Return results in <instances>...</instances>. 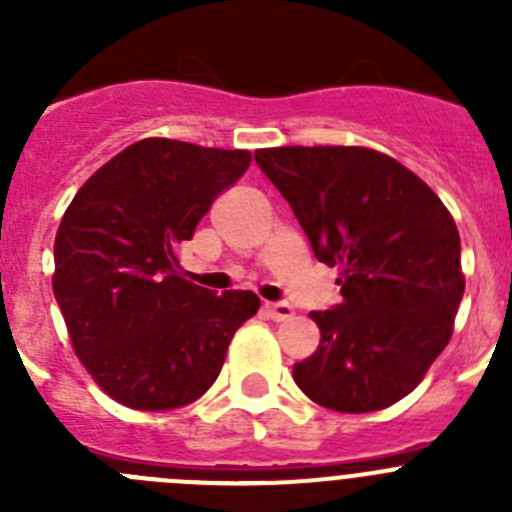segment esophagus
<instances>
[{
	"label": "esophagus",
	"instance_id": "obj_1",
	"mask_svg": "<svg viewBox=\"0 0 512 512\" xmlns=\"http://www.w3.org/2000/svg\"><path fill=\"white\" fill-rule=\"evenodd\" d=\"M266 310H269V315L277 320V323H284V320H289L292 315H295V310H292V305H289V302H269V305H266Z\"/></svg>",
	"mask_w": 512,
	"mask_h": 512
}]
</instances>
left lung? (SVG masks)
Returning <instances> with one entry per match:
<instances>
[{"label":"left lung","instance_id":"obj_1","mask_svg":"<svg viewBox=\"0 0 512 512\" xmlns=\"http://www.w3.org/2000/svg\"><path fill=\"white\" fill-rule=\"evenodd\" d=\"M318 261L338 266L341 305L310 312L318 351L292 369L323 408L372 413L423 382L464 295L454 217L428 184L361 146L259 148Z\"/></svg>","mask_w":512,"mask_h":512}]
</instances>
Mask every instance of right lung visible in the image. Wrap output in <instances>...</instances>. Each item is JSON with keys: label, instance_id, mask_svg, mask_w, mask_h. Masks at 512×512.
Returning <instances> with one entry per match:
<instances>
[{"label": "right lung", "instance_id": "obj_1", "mask_svg": "<svg viewBox=\"0 0 512 512\" xmlns=\"http://www.w3.org/2000/svg\"><path fill=\"white\" fill-rule=\"evenodd\" d=\"M248 151L143 138L89 176L53 243V295L94 382L133 410H171L205 395L230 338L261 300L215 295L179 274L189 241Z\"/></svg>", "mask_w": 512, "mask_h": 512}]
</instances>
